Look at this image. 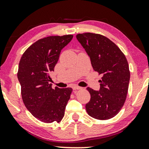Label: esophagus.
<instances>
[{
  "instance_id": "obj_1",
  "label": "esophagus",
  "mask_w": 149,
  "mask_h": 149,
  "mask_svg": "<svg viewBox=\"0 0 149 149\" xmlns=\"http://www.w3.org/2000/svg\"><path fill=\"white\" fill-rule=\"evenodd\" d=\"M73 90H80V89H82V88H81V87L77 86V85H76V86L73 87Z\"/></svg>"
}]
</instances>
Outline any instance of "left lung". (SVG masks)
Here are the masks:
<instances>
[{
	"mask_svg": "<svg viewBox=\"0 0 149 149\" xmlns=\"http://www.w3.org/2000/svg\"><path fill=\"white\" fill-rule=\"evenodd\" d=\"M77 40L88 53L92 68L99 75V91L88 88L90 101L85 106L88 115L97 120H109L118 113L127 97L130 72L123 52L104 36L78 33Z\"/></svg>",
	"mask_w": 149,
	"mask_h": 149,
	"instance_id": "obj_1",
	"label": "left lung"
}]
</instances>
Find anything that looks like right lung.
<instances>
[{
    "mask_svg": "<svg viewBox=\"0 0 149 149\" xmlns=\"http://www.w3.org/2000/svg\"><path fill=\"white\" fill-rule=\"evenodd\" d=\"M73 35L48 36L37 40L22 54L17 78L22 100L31 113L46 123H59L72 89L52 88L49 73L54 71L61 50L72 40Z\"/></svg>",
    "mask_w": 149,
    "mask_h": 149,
    "instance_id": "obj_1",
    "label": "right lung"
}]
</instances>
